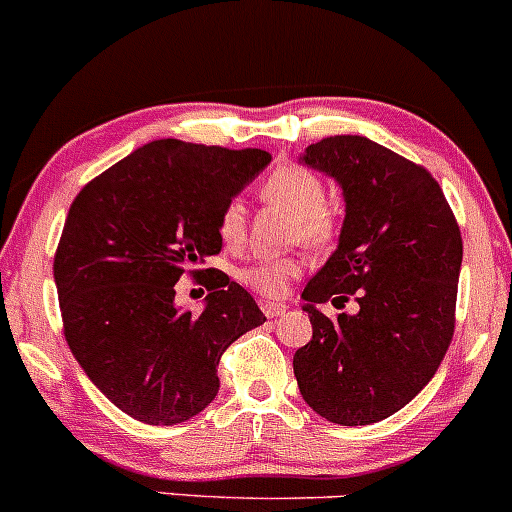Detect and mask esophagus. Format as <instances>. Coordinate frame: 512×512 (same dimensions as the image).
<instances>
[{"label":"esophagus","mask_w":512,"mask_h":512,"mask_svg":"<svg viewBox=\"0 0 512 512\" xmlns=\"http://www.w3.org/2000/svg\"><path fill=\"white\" fill-rule=\"evenodd\" d=\"M261 310H263V315L271 317V320H276V317L285 315L288 305H283V302H261Z\"/></svg>","instance_id":"obj_1"}]
</instances>
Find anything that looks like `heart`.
Instances as JSON below:
<instances>
[{
    "label": "heart",
    "instance_id": "b5f03b06",
    "mask_svg": "<svg viewBox=\"0 0 512 512\" xmlns=\"http://www.w3.org/2000/svg\"><path fill=\"white\" fill-rule=\"evenodd\" d=\"M261 195L295 214L293 236L305 244L324 246L337 234V212L327 205V188L315 170L288 163L278 166L263 180ZM246 214L239 200H232L219 214V236L224 246L234 249L244 241ZM305 263L293 256H266L241 268V283L261 295L278 298L300 276Z\"/></svg>",
    "mask_w": 512,
    "mask_h": 512
}]
</instances>
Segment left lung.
Segmentation results:
<instances>
[{"label":"left lung","instance_id":"obj_1","mask_svg":"<svg viewBox=\"0 0 512 512\" xmlns=\"http://www.w3.org/2000/svg\"><path fill=\"white\" fill-rule=\"evenodd\" d=\"M305 166L344 192L339 246L302 290L312 339L293 356L317 415L371 425L430 383L454 334L461 232L437 180L366 136L307 146ZM355 298L360 312L329 321L322 301Z\"/></svg>","mask_w":512,"mask_h":512}]
</instances>
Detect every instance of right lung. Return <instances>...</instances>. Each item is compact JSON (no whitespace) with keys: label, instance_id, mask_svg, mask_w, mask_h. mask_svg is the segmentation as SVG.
<instances>
[{"label":"right lung","instance_id":"obj_1","mask_svg":"<svg viewBox=\"0 0 512 512\" xmlns=\"http://www.w3.org/2000/svg\"><path fill=\"white\" fill-rule=\"evenodd\" d=\"M261 148L161 139L78 192L53 258L63 332L92 383L134 420L178 425L212 403L227 346L266 322L227 273L192 315L175 283L222 251L219 214L263 168Z\"/></svg>","mask_w":512,"mask_h":512}]
</instances>
